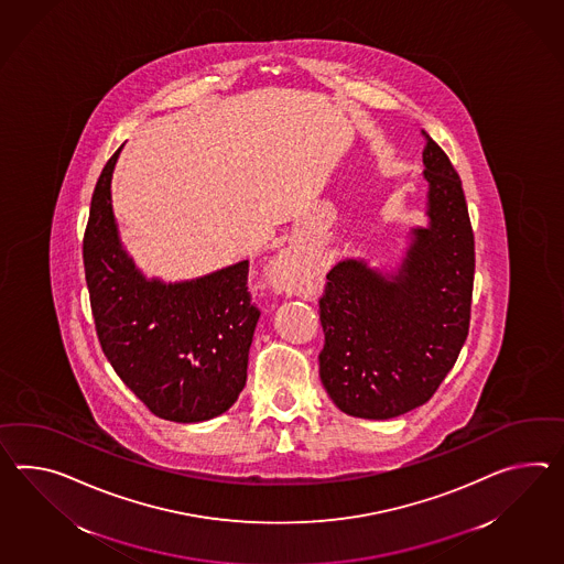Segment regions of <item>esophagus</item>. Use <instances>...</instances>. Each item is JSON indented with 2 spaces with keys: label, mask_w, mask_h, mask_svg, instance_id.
Instances as JSON below:
<instances>
[{
  "label": "esophagus",
  "mask_w": 564,
  "mask_h": 564,
  "mask_svg": "<svg viewBox=\"0 0 564 564\" xmlns=\"http://www.w3.org/2000/svg\"><path fill=\"white\" fill-rule=\"evenodd\" d=\"M264 279L275 291L291 293L303 279V261L297 259L293 252L283 250L276 254L273 261L269 262V267L264 271Z\"/></svg>",
  "instance_id": "esophagus-1"
}]
</instances>
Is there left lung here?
<instances>
[{"label": "left lung", "mask_w": 564, "mask_h": 564, "mask_svg": "<svg viewBox=\"0 0 564 564\" xmlns=\"http://www.w3.org/2000/svg\"><path fill=\"white\" fill-rule=\"evenodd\" d=\"M426 138V226L410 228L395 267L336 262L319 300V379L355 417L389 420L424 405L467 340L475 236L460 177Z\"/></svg>", "instance_id": "obj_1"}]
</instances>
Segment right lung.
Here are the masks:
<instances>
[{"label": "right lung", "mask_w": 564, "mask_h": 564, "mask_svg": "<svg viewBox=\"0 0 564 564\" xmlns=\"http://www.w3.org/2000/svg\"><path fill=\"white\" fill-rule=\"evenodd\" d=\"M104 166L83 238V264L104 355L154 415L206 422L228 412L247 383L261 312L247 291L248 261L187 281L147 276L128 254Z\"/></svg>", "instance_id": "1"}]
</instances>
